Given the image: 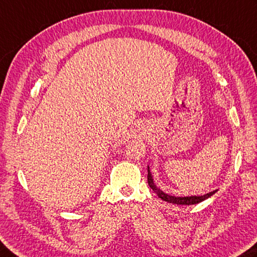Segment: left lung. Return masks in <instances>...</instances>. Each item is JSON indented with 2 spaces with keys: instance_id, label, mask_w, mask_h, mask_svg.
Masks as SVG:
<instances>
[{
  "instance_id": "8db88e82",
  "label": "left lung",
  "mask_w": 257,
  "mask_h": 257,
  "mask_svg": "<svg viewBox=\"0 0 257 257\" xmlns=\"http://www.w3.org/2000/svg\"><path fill=\"white\" fill-rule=\"evenodd\" d=\"M148 167V184L151 186V189L154 191L157 194L158 198H161L162 200H164L166 202H170V203H174V204H185V206H190V204H197L204 201V200H207L208 198L212 197V195L217 192V190L211 191V192H209L207 194H203V195H190V197H175V195H172L164 192V191H162L160 188H157L155 182H154V177L151 173V170H149V165Z\"/></svg>"
}]
</instances>
